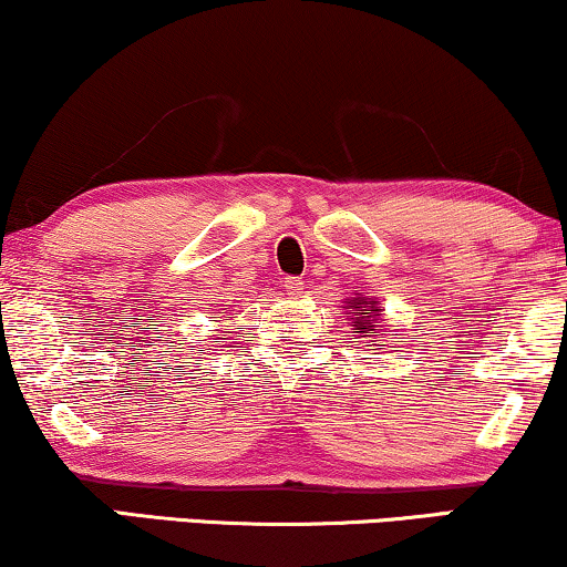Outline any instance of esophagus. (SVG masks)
I'll return each mask as SVG.
<instances>
[{
	"label": "esophagus",
	"mask_w": 567,
	"mask_h": 567,
	"mask_svg": "<svg viewBox=\"0 0 567 567\" xmlns=\"http://www.w3.org/2000/svg\"><path fill=\"white\" fill-rule=\"evenodd\" d=\"M284 286H286V291H289V297L291 299H297V297H301V289H305V281H301V278H286L284 281Z\"/></svg>",
	"instance_id": "obj_1"
}]
</instances>
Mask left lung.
<instances>
[{"label": "left lung", "mask_w": 567, "mask_h": 567, "mask_svg": "<svg viewBox=\"0 0 567 567\" xmlns=\"http://www.w3.org/2000/svg\"><path fill=\"white\" fill-rule=\"evenodd\" d=\"M346 317L351 322L353 332H359V338H371V346H377V338L371 332H379V336H386L382 324V307L374 297H367V293H353V297L346 299Z\"/></svg>", "instance_id": "1"}]
</instances>
